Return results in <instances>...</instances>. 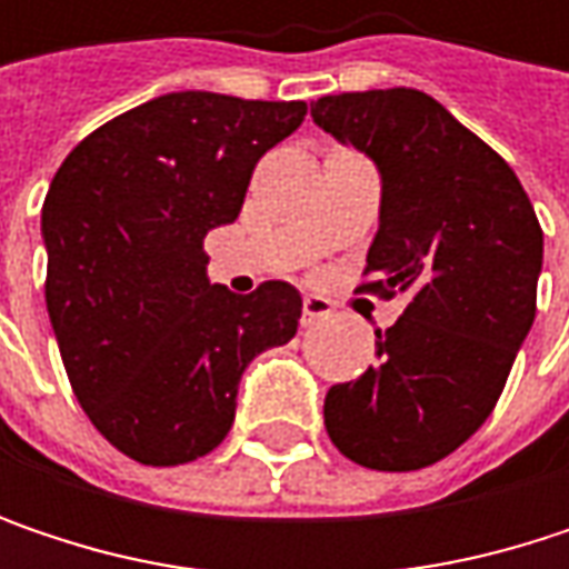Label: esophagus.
Here are the masks:
<instances>
[{
    "label": "esophagus",
    "mask_w": 569,
    "mask_h": 569,
    "mask_svg": "<svg viewBox=\"0 0 569 569\" xmlns=\"http://www.w3.org/2000/svg\"><path fill=\"white\" fill-rule=\"evenodd\" d=\"M329 316H332V302L326 296H312V292L302 296V326H312Z\"/></svg>",
    "instance_id": "esophagus-1"
}]
</instances>
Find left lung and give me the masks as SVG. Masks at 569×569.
I'll list each match as a JSON object with an SVG mask.
<instances>
[{"label": "left lung", "mask_w": 569, "mask_h": 569, "mask_svg": "<svg viewBox=\"0 0 569 569\" xmlns=\"http://www.w3.org/2000/svg\"><path fill=\"white\" fill-rule=\"evenodd\" d=\"M312 121L382 177L362 289L408 296L376 332L379 366L329 389L326 431L362 468L418 471L465 445L505 392L537 312L543 233L508 161L425 91L326 94Z\"/></svg>", "instance_id": "8db88e82"}]
</instances>
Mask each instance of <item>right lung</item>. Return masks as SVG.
I'll list each match as a JSON object with an SVG mask.
<instances>
[{"instance_id":"obj_1","label":"right lung","mask_w":569,"mask_h":569,"mask_svg":"<svg viewBox=\"0 0 569 569\" xmlns=\"http://www.w3.org/2000/svg\"><path fill=\"white\" fill-rule=\"evenodd\" d=\"M306 101L171 91L91 131L42 203L46 306L74 398L128 458L213 451L247 366L296 336L302 296L207 280L203 237L240 217L257 161Z\"/></svg>"}]
</instances>
